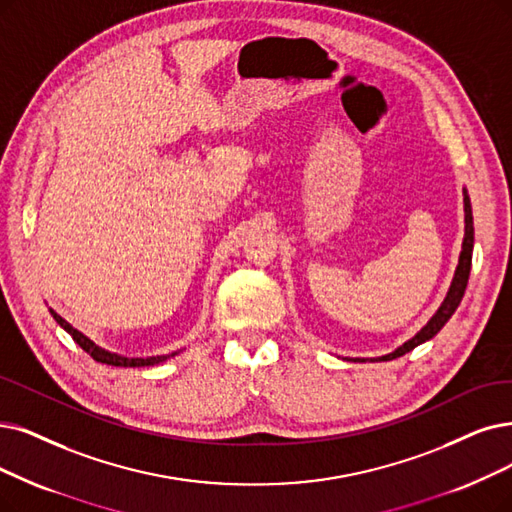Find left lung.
Returning <instances> with one entry per match:
<instances>
[{
  "label": "left lung",
  "instance_id": "obj_1",
  "mask_svg": "<svg viewBox=\"0 0 512 512\" xmlns=\"http://www.w3.org/2000/svg\"><path fill=\"white\" fill-rule=\"evenodd\" d=\"M464 241H462V252H460V262H458V269H456V275H454V281H452V288H449L443 304L439 306V311L435 313V317L428 321L422 330L412 338L407 340L403 346H399V349L395 353H388L384 357H378L376 361H391V359H397L405 353L414 351L418 344L431 340L441 327L449 321V317H452L458 309V304L464 296V290H466V283H468V275H470V264H473V243H475V229H473V208H470V199H468V193L464 191ZM357 361H363V359H357Z\"/></svg>",
  "mask_w": 512,
  "mask_h": 512
}]
</instances>
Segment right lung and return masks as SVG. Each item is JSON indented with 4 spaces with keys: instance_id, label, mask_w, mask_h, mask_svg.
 <instances>
[{
    "instance_id": "add662e5",
    "label": "right lung",
    "mask_w": 512,
    "mask_h": 512,
    "mask_svg": "<svg viewBox=\"0 0 512 512\" xmlns=\"http://www.w3.org/2000/svg\"><path fill=\"white\" fill-rule=\"evenodd\" d=\"M52 315H54V319L60 323V327H65V330L71 334V338L81 346V349H84L92 359H96L98 363H107V365H117V367H145V365H155V363H161V361H166V359H170V357H174L176 353H172V355H159V357H147V359H142V357H121V355H117V353H109V351H105V349H100L98 344H94L90 338H86L84 334L81 332H77L73 325H69L63 317L60 315H56L54 311H50Z\"/></svg>"
}]
</instances>
